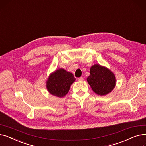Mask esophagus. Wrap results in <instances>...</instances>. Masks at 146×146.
Here are the masks:
<instances>
[{"label": "esophagus", "instance_id": "esophagus-1", "mask_svg": "<svg viewBox=\"0 0 146 146\" xmlns=\"http://www.w3.org/2000/svg\"><path fill=\"white\" fill-rule=\"evenodd\" d=\"M78 79V80H79V81H83V78L82 76V77L79 78Z\"/></svg>", "mask_w": 146, "mask_h": 146}]
</instances>
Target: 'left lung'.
<instances>
[{
	"instance_id": "obj_1",
	"label": "left lung",
	"mask_w": 146,
	"mask_h": 146,
	"mask_svg": "<svg viewBox=\"0 0 146 146\" xmlns=\"http://www.w3.org/2000/svg\"><path fill=\"white\" fill-rule=\"evenodd\" d=\"M87 81L94 92L99 95H105L110 93L116 84L113 73L109 69L99 64L90 67V76Z\"/></svg>"
}]
</instances>
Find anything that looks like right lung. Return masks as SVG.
Here are the masks:
<instances>
[{"instance_id": "add662e5", "label": "right lung", "mask_w": 146, "mask_h": 146, "mask_svg": "<svg viewBox=\"0 0 146 146\" xmlns=\"http://www.w3.org/2000/svg\"><path fill=\"white\" fill-rule=\"evenodd\" d=\"M75 80L72 73L60 68L50 76L47 82V88L51 95L63 97L68 93Z\"/></svg>"}]
</instances>
